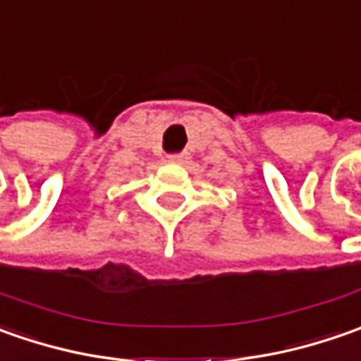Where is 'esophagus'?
Returning <instances> with one entry per match:
<instances>
[{"mask_svg": "<svg viewBox=\"0 0 361 361\" xmlns=\"http://www.w3.org/2000/svg\"><path fill=\"white\" fill-rule=\"evenodd\" d=\"M187 152H183V154H171V157H169V162H174V164H183V162H187Z\"/></svg>", "mask_w": 361, "mask_h": 361, "instance_id": "obj_1", "label": "esophagus"}]
</instances>
